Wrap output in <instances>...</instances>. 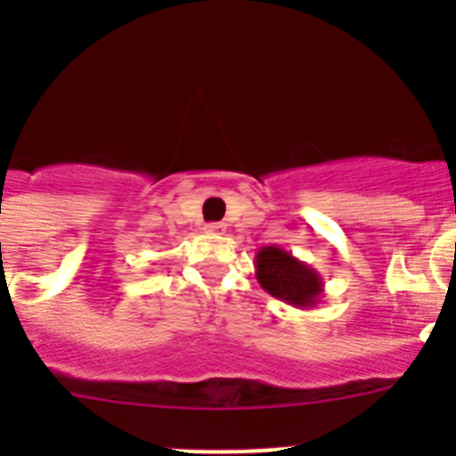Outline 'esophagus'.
<instances>
[{
	"label": "esophagus",
	"instance_id": "esophagus-1",
	"mask_svg": "<svg viewBox=\"0 0 456 456\" xmlns=\"http://www.w3.org/2000/svg\"><path fill=\"white\" fill-rule=\"evenodd\" d=\"M205 232H209V235H221V232H225V225L224 224H208L205 225Z\"/></svg>",
	"mask_w": 456,
	"mask_h": 456
}]
</instances>
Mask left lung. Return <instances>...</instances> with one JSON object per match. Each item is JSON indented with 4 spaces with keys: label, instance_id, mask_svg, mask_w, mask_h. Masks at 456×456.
<instances>
[{
    "label": "left lung",
    "instance_id": "1",
    "mask_svg": "<svg viewBox=\"0 0 456 456\" xmlns=\"http://www.w3.org/2000/svg\"><path fill=\"white\" fill-rule=\"evenodd\" d=\"M256 278L265 292L294 308H315L324 292L320 272L281 247H263L256 253Z\"/></svg>",
    "mask_w": 456,
    "mask_h": 456
}]
</instances>
